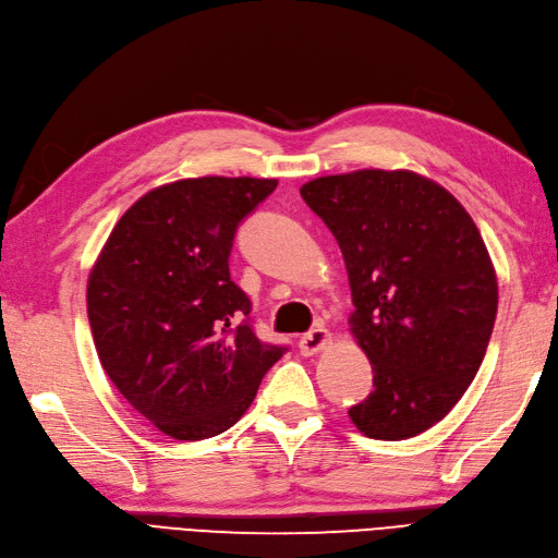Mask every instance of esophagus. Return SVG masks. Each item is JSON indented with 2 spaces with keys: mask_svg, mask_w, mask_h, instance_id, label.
<instances>
[{
  "mask_svg": "<svg viewBox=\"0 0 558 558\" xmlns=\"http://www.w3.org/2000/svg\"><path fill=\"white\" fill-rule=\"evenodd\" d=\"M330 339H332V335L327 332L323 325L313 327L311 332H306L302 339H299V353H302V355L318 353V351H323L327 344H330Z\"/></svg>",
  "mask_w": 558,
  "mask_h": 558,
  "instance_id": "obj_1",
  "label": "esophagus"
}]
</instances>
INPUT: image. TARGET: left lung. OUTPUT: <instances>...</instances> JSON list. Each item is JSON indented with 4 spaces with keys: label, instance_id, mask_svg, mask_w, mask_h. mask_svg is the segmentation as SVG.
<instances>
[{
    "label": "left lung",
    "instance_id": "left-lung-1",
    "mask_svg": "<svg viewBox=\"0 0 558 558\" xmlns=\"http://www.w3.org/2000/svg\"><path fill=\"white\" fill-rule=\"evenodd\" d=\"M299 193L344 254L351 335L375 373L351 422L377 440L426 432L474 381L497 316L495 268L474 219L405 169L320 177Z\"/></svg>",
    "mask_w": 558,
    "mask_h": 558
}]
</instances>
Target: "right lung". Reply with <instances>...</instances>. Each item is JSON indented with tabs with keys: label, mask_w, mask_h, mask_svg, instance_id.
Instances as JSON below:
<instances>
[{
	"label": "right lung",
	"mask_w": 558,
	"mask_h": 558,
	"mask_svg": "<svg viewBox=\"0 0 558 558\" xmlns=\"http://www.w3.org/2000/svg\"><path fill=\"white\" fill-rule=\"evenodd\" d=\"M276 179L160 185L122 214L87 284L98 359L134 410L177 440L231 428L288 347L264 344L231 280L240 221Z\"/></svg>",
	"instance_id": "add662e5"
}]
</instances>
